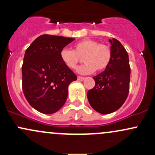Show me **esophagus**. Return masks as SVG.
Segmentation results:
<instances>
[{"label":"esophagus","instance_id":"1","mask_svg":"<svg viewBox=\"0 0 155 155\" xmlns=\"http://www.w3.org/2000/svg\"><path fill=\"white\" fill-rule=\"evenodd\" d=\"M78 80H79V81H83V80H84V77H82V76H78Z\"/></svg>","mask_w":155,"mask_h":155}]
</instances>
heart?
Here are the masks:
<instances>
[{
  "mask_svg": "<svg viewBox=\"0 0 155 155\" xmlns=\"http://www.w3.org/2000/svg\"><path fill=\"white\" fill-rule=\"evenodd\" d=\"M60 58L65 66L76 69L83 58L84 64L77 69L80 74H90L96 70L102 71L111 63L112 51L105 44H99L92 39H84L74 45V49L64 48L60 52Z\"/></svg>",
  "mask_w": 155,
  "mask_h": 155,
  "instance_id": "1",
  "label": "heart"
}]
</instances>
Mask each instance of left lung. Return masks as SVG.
I'll list each match as a JSON object with an SVG mask.
<instances>
[{
  "label": "left lung",
  "mask_w": 155,
  "mask_h": 155,
  "mask_svg": "<svg viewBox=\"0 0 155 155\" xmlns=\"http://www.w3.org/2000/svg\"><path fill=\"white\" fill-rule=\"evenodd\" d=\"M111 63L98 75L94 76L95 85L87 92L90 106L102 114L116 111L123 105L129 92L130 67L127 51L115 38L109 39Z\"/></svg>",
  "instance_id": "left-lung-1"
}]
</instances>
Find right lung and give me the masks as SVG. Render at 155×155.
Instances as JSON below:
<instances>
[{"instance_id": "add662e5", "label": "right lung", "mask_w": 155, "mask_h": 155, "mask_svg": "<svg viewBox=\"0 0 155 155\" xmlns=\"http://www.w3.org/2000/svg\"><path fill=\"white\" fill-rule=\"evenodd\" d=\"M75 39L59 35H42L35 38L25 53L22 90L29 104L45 114H51L63 106L68 86L77 76L60 58L64 47Z\"/></svg>"}]
</instances>
